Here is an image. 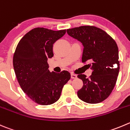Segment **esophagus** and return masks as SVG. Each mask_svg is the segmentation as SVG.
<instances>
[{"label": "esophagus", "instance_id": "34e87169", "mask_svg": "<svg viewBox=\"0 0 130 130\" xmlns=\"http://www.w3.org/2000/svg\"><path fill=\"white\" fill-rule=\"evenodd\" d=\"M71 78L72 79H76L77 75L76 74H74V73H71Z\"/></svg>", "mask_w": 130, "mask_h": 130}]
</instances>
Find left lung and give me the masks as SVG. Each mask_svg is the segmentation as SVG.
<instances>
[{
    "label": "left lung",
    "mask_w": 130,
    "mask_h": 130,
    "mask_svg": "<svg viewBox=\"0 0 130 130\" xmlns=\"http://www.w3.org/2000/svg\"><path fill=\"white\" fill-rule=\"evenodd\" d=\"M68 34L84 46L82 62H90L92 74H79L83 86L77 96L84 102L99 104L112 91L119 72V51L116 41L104 30L94 26H81L67 30Z\"/></svg>",
    "instance_id": "left-lung-1"
}]
</instances>
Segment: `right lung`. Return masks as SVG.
<instances>
[{
	"instance_id": "add662e5",
	"label": "right lung",
	"mask_w": 130,
	"mask_h": 130,
	"mask_svg": "<svg viewBox=\"0 0 130 130\" xmlns=\"http://www.w3.org/2000/svg\"><path fill=\"white\" fill-rule=\"evenodd\" d=\"M66 30L32 29L21 38L13 56V67L20 87L34 102L42 105L56 102L63 86L70 80L67 70L50 72L47 58L53 56V46Z\"/></svg>"
}]
</instances>
